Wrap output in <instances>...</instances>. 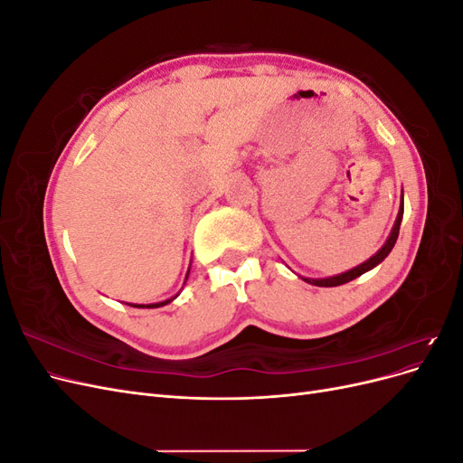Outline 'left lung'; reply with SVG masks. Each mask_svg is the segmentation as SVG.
Listing matches in <instances>:
<instances>
[{
  "label": "left lung",
  "instance_id": "obj_1",
  "mask_svg": "<svg viewBox=\"0 0 463 463\" xmlns=\"http://www.w3.org/2000/svg\"><path fill=\"white\" fill-rule=\"evenodd\" d=\"M402 218H403V191H402V204H400V210H398V216H396V222H394V228H392L388 240L384 241V245L376 250V253L367 259L365 262H361L359 266H355V269L347 270V272H342V274H335V276H328V278H305V276H299L301 279H305L307 284L311 286H318V288H334V286H342V284H347L352 282V279L359 278L361 274H365L369 270H373L374 266L381 264L388 255L390 250L394 249L396 245V240H398V233H400V223H402Z\"/></svg>",
  "mask_w": 463,
  "mask_h": 463
}]
</instances>
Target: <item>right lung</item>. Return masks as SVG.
Wrapping results in <instances>:
<instances>
[{
    "label": "right lung",
    "mask_w": 463,
    "mask_h": 463,
    "mask_svg": "<svg viewBox=\"0 0 463 463\" xmlns=\"http://www.w3.org/2000/svg\"><path fill=\"white\" fill-rule=\"evenodd\" d=\"M189 272H191V266H189V270H187L185 282H187V278H189ZM185 282H184V284H185ZM177 296H179V293H175V296H174V298H170V299H164V301H158V303H148V305H138V303H133L131 307H137V309H145V307H146V309H156V307H164V305H167V303H172Z\"/></svg>",
    "instance_id": "add662e5"
}]
</instances>
